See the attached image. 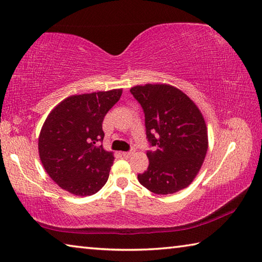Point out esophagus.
I'll return each mask as SVG.
<instances>
[{
    "label": "esophagus",
    "instance_id": "obj_1",
    "mask_svg": "<svg viewBox=\"0 0 262 262\" xmlns=\"http://www.w3.org/2000/svg\"><path fill=\"white\" fill-rule=\"evenodd\" d=\"M133 154H134V152H133V151H129V152H122V156L125 157V158H129L130 156H133Z\"/></svg>",
    "mask_w": 262,
    "mask_h": 262
}]
</instances>
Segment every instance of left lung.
<instances>
[{"label":"left lung","instance_id":"left-lung-1","mask_svg":"<svg viewBox=\"0 0 262 262\" xmlns=\"http://www.w3.org/2000/svg\"><path fill=\"white\" fill-rule=\"evenodd\" d=\"M143 107L149 167L137 175L151 192L169 194L187 188L202 168L208 149L207 127L196 104L182 90L166 83L130 88Z\"/></svg>","mask_w":262,"mask_h":262}]
</instances>
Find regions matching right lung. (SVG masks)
Listing matches in <instances>:
<instances>
[{"mask_svg":"<svg viewBox=\"0 0 262 262\" xmlns=\"http://www.w3.org/2000/svg\"><path fill=\"white\" fill-rule=\"evenodd\" d=\"M122 89L72 95L52 108L39 136L40 160L52 181L74 196H92L106 183L115 160L104 150L103 119Z\"/></svg>","mask_w":262,"mask_h":262,"instance_id":"1","label":"right lung"}]
</instances>
